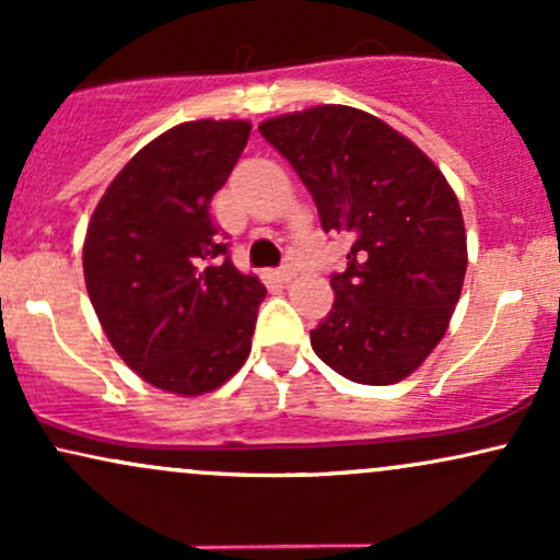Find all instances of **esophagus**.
I'll return each mask as SVG.
<instances>
[{"mask_svg": "<svg viewBox=\"0 0 560 560\" xmlns=\"http://www.w3.org/2000/svg\"><path fill=\"white\" fill-rule=\"evenodd\" d=\"M292 276H294V262L287 260L284 266L279 268V279H281V281H289V279H292Z\"/></svg>", "mask_w": 560, "mask_h": 560, "instance_id": "esophagus-1", "label": "esophagus"}]
</instances>
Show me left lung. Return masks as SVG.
Wrapping results in <instances>:
<instances>
[{"instance_id": "8db88e82", "label": "left lung", "mask_w": 560, "mask_h": 560, "mask_svg": "<svg viewBox=\"0 0 560 560\" xmlns=\"http://www.w3.org/2000/svg\"><path fill=\"white\" fill-rule=\"evenodd\" d=\"M311 191L326 234L350 236L311 345L358 384L413 374L445 337L466 276L458 197L413 141L374 115L320 105L260 124Z\"/></svg>"}]
</instances>
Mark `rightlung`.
Listing matches in <instances>:
<instances>
[{"label": "right lung", "mask_w": 560, "mask_h": 560, "mask_svg": "<svg viewBox=\"0 0 560 560\" xmlns=\"http://www.w3.org/2000/svg\"><path fill=\"white\" fill-rule=\"evenodd\" d=\"M247 120H189L126 163L96 205L83 276L102 329L152 387L195 397L247 361L266 287L229 258L210 202Z\"/></svg>", "instance_id": "right-lung-1"}]
</instances>
